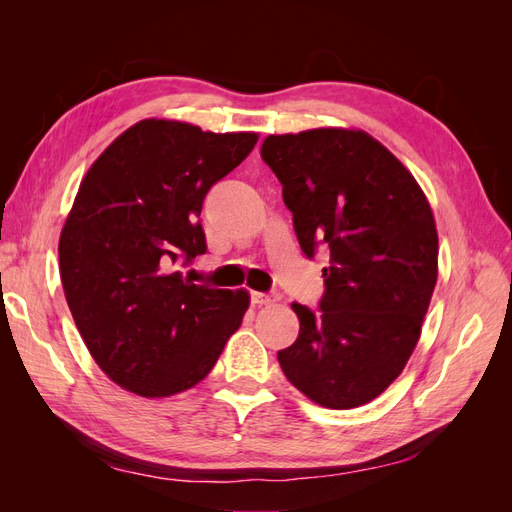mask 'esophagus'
Wrapping results in <instances>:
<instances>
[{
  "mask_svg": "<svg viewBox=\"0 0 512 512\" xmlns=\"http://www.w3.org/2000/svg\"><path fill=\"white\" fill-rule=\"evenodd\" d=\"M252 305H271L277 301V294L271 292H250Z\"/></svg>",
  "mask_w": 512,
  "mask_h": 512,
  "instance_id": "34e87169",
  "label": "esophagus"
}]
</instances>
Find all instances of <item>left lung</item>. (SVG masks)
Wrapping results in <instances>:
<instances>
[{"mask_svg":"<svg viewBox=\"0 0 512 512\" xmlns=\"http://www.w3.org/2000/svg\"><path fill=\"white\" fill-rule=\"evenodd\" d=\"M260 158L282 183L303 254H329L318 309L292 303L299 337L277 352L316 404L363 406L406 367L438 280V232L423 190L359 130L267 136Z\"/></svg>","mask_w":512,"mask_h":512,"instance_id":"8db88e82","label":"left lung"}]
</instances>
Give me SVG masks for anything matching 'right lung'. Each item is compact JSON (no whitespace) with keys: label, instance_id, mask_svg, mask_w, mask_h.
Wrapping results in <instances>:
<instances>
[{"label":"right lung","instance_id":"1","mask_svg":"<svg viewBox=\"0 0 512 512\" xmlns=\"http://www.w3.org/2000/svg\"><path fill=\"white\" fill-rule=\"evenodd\" d=\"M256 141L254 132L145 119L87 170L59 237V273L76 329L123 389H192L241 327L245 290L194 284L181 269L207 252L198 218L211 185Z\"/></svg>","mask_w":512,"mask_h":512}]
</instances>
